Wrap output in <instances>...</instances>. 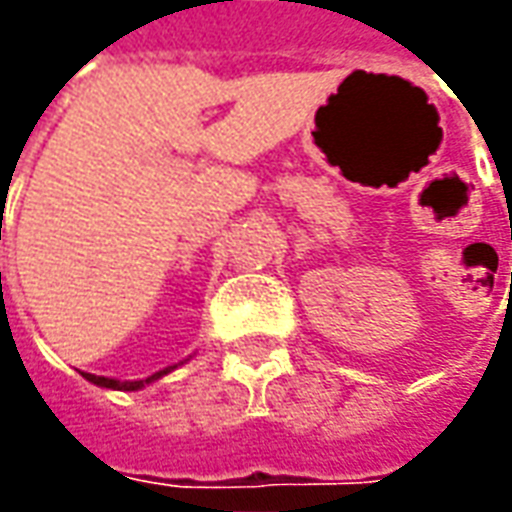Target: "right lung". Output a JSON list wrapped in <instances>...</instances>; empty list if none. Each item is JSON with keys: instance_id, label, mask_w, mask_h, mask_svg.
<instances>
[{"instance_id": "obj_1", "label": "right lung", "mask_w": 512, "mask_h": 512, "mask_svg": "<svg viewBox=\"0 0 512 512\" xmlns=\"http://www.w3.org/2000/svg\"><path fill=\"white\" fill-rule=\"evenodd\" d=\"M172 367H167V370H158V373H153L150 378H142V381H115V378H104V376H93V373H84V378L87 381H93V384L98 386H106V389H126V392H134V389H142L145 384H150V381H158L161 376H167Z\"/></svg>"}]
</instances>
